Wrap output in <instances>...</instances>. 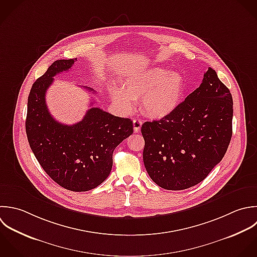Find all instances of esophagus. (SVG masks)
I'll return each instance as SVG.
<instances>
[{"label":"esophagus","mask_w":257,"mask_h":257,"mask_svg":"<svg viewBox=\"0 0 257 257\" xmlns=\"http://www.w3.org/2000/svg\"><path fill=\"white\" fill-rule=\"evenodd\" d=\"M133 126H134V131L135 133H138L141 129L142 126V121L140 119H134L133 120Z\"/></svg>","instance_id":"esophagus-1"}]
</instances>
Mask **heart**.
<instances>
[{"label":"heart","mask_w":257,"mask_h":257,"mask_svg":"<svg viewBox=\"0 0 257 257\" xmlns=\"http://www.w3.org/2000/svg\"><path fill=\"white\" fill-rule=\"evenodd\" d=\"M184 92L185 79L180 72L153 67L127 78L124 89L114 87L112 99L123 111L129 112L135 100L141 98L143 112L150 118L161 119L178 108Z\"/></svg>","instance_id":"heart-1"}]
</instances>
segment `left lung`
Masks as SVG:
<instances>
[{"label":"left lung","instance_id":"obj_1","mask_svg":"<svg viewBox=\"0 0 257 257\" xmlns=\"http://www.w3.org/2000/svg\"><path fill=\"white\" fill-rule=\"evenodd\" d=\"M232 117L231 93L208 68L200 86L173 113L142 125L143 161L150 178L167 190L200 183L227 151Z\"/></svg>","mask_w":257,"mask_h":257}]
</instances>
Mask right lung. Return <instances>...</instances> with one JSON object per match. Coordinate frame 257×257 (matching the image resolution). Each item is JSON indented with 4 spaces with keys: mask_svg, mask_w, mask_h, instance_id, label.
I'll use <instances>...</instances> for the list:
<instances>
[{
    "mask_svg": "<svg viewBox=\"0 0 257 257\" xmlns=\"http://www.w3.org/2000/svg\"><path fill=\"white\" fill-rule=\"evenodd\" d=\"M76 60L55 61L33 84L28 97L26 133L45 172L63 188L82 192L96 188L109 176L113 151L133 133V122L97 107L90 108L73 125L59 123L51 116L46 92L54 77L68 71Z\"/></svg>",
    "mask_w": 257,
    "mask_h": 257,
    "instance_id": "add662e5",
    "label": "right lung"
}]
</instances>
